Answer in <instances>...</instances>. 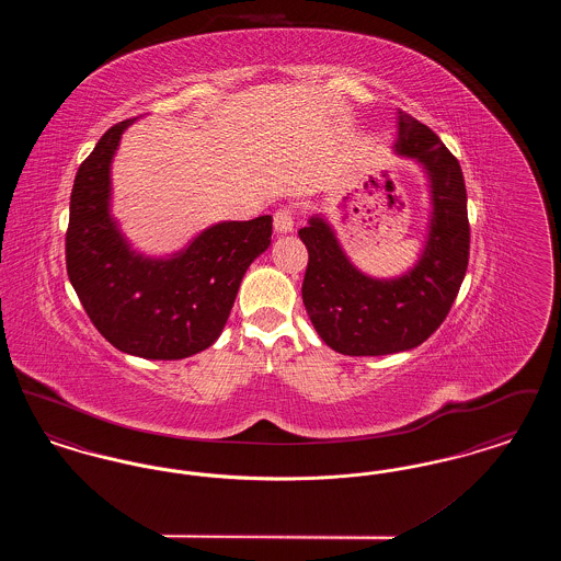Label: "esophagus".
Masks as SVG:
<instances>
[{"label":"esophagus","instance_id":"esophagus-1","mask_svg":"<svg viewBox=\"0 0 561 561\" xmlns=\"http://www.w3.org/2000/svg\"><path fill=\"white\" fill-rule=\"evenodd\" d=\"M273 227L277 233H288L294 227V210L290 206H282L277 213L273 214Z\"/></svg>","mask_w":561,"mask_h":561}]
</instances>
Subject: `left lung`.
Listing matches in <instances>:
<instances>
[{
  "mask_svg": "<svg viewBox=\"0 0 561 561\" xmlns=\"http://www.w3.org/2000/svg\"><path fill=\"white\" fill-rule=\"evenodd\" d=\"M396 149L421 161L433 185L427 248L408 275L391 282L362 275L321 218L298 231L309 250L305 309L321 341L343 355H387L425 343L450 313L469 265L471 229L460 163L437 134L401 108Z\"/></svg>",
  "mask_w": 561,
  "mask_h": 561,
  "instance_id": "obj_1",
  "label": "left lung"
}]
</instances>
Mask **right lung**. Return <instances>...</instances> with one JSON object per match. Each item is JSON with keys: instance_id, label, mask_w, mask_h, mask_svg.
Wrapping results in <instances>:
<instances>
[{"instance_id": "add662e5", "label": "right lung", "mask_w": 561, "mask_h": 561, "mask_svg": "<svg viewBox=\"0 0 561 561\" xmlns=\"http://www.w3.org/2000/svg\"><path fill=\"white\" fill-rule=\"evenodd\" d=\"M133 122L111 126L81 161L65 236L67 273L113 347L147 359H183L222 332L245 268L271 243L273 218L220 222L170 261L133 254L108 216V163Z\"/></svg>"}]
</instances>
